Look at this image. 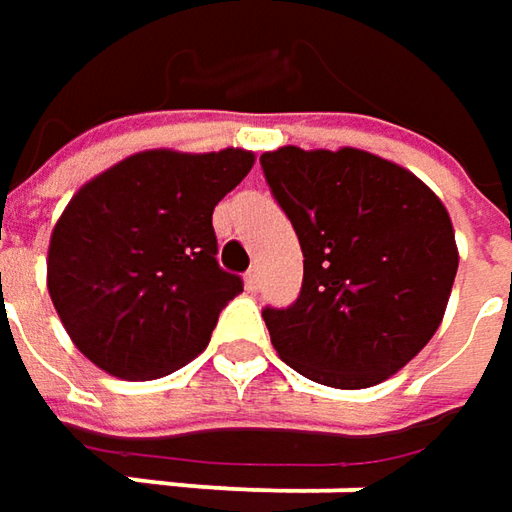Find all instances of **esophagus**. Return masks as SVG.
<instances>
[{"instance_id":"obj_1","label":"esophagus","mask_w":512,"mask_h":512,"mask_svg":"<svg viewBox=\"0 0 512 512\" xmlns=\"http://www.w3.org/2000/svg\"><path fill=\"white\" fill-rule=\"evenodd\" d=\"M262 285V273H259V267H250L245 273V287L247 290H259Z\"/></svg>"}]
</instances>
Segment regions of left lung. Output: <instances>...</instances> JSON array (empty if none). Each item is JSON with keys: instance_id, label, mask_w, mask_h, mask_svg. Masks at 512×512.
<instances>
[{"instance_id": "1", "label": "left lung", "mask_w": 512, "mask_h": 512, "mask_svg": "<svg viewBox=\"0 0 512 512\" xmlns=\"http://www.w3.org/2000/svg\"><path fill=\"white\" fill-rule=\"evenodd\" d=\"M299 236L302 293L262 313L279 359L310 382L362 390L433 339L459 270L450 213L419 176L359 148L262 153Z\"/></svg>"}]
</instances>
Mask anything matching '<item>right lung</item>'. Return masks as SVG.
<instances>
[{
	"instance_id": "add662e5",
	"label": "right lung",
	"mask_w": 512,
	"mask_h": 512,
	"mask_svg": "<svg viewBox=\"0 0 512 512\" xmlns=\"http://www.w3.org/2000/svg\"><path fill=\"white\" fill-rule=\"evenodd\" d=\"M253 162L242 148L142 150L76 190L50 233L48 290L96 367L148 382L205 350L242 293L216 262L213 207Z\"/></svg>"
}]
</instances>
